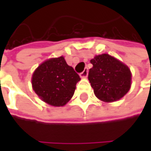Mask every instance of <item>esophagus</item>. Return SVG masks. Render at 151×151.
Instances as JSON below:
<instances>
[{
  "mask_svg": "<svg viewBox=\"0 0 151 151\" xmlns=\"http://www.w3.org/2000/svg\"><path fill=\"white\" fill-rule=\"evenodd\" d=\"M87 74H88V69H87V68H85V70H84L81 73H79V76H80V78H86L87 77Z\"/></svg>",
  "mask_w": 151,
  "mask_h": 151,
  "instance_id": "1",
  "label": "esophagus"
}]
</instances>
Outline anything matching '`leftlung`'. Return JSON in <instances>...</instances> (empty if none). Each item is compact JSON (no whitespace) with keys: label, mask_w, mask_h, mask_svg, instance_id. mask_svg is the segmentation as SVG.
Returning a JSON list of instances; mask_svg holds the SVG:
<instances>
[{"label":"left lung","mask_w":151,"mask_h":151,"mask_svg":"<svg viewBox=\"0 0 151 151\" xmlns=\"http://www.w3.org/2000/svg\"><path fill=\"white\" fill-rule=\"evenodd\" d=\"M90 62L93 67L89 70L88 79L98 99L115 101L129 92L131 73L127 65L108 54L96 56Z\"/></svg>","instance_id":"left-lung-1"}]
</instances>
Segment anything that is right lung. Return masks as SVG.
<instances>
[{
    "label": "right lung",
    "mask_w": 151,
    "mask_h": 151,
    "mask_svg": "<svg viewBox=\"0 0 151 151\" xmlns=\"http://www.w3.org/2000/svg\"><path fill=\"white\" fill-rule=\"evenodd\" d=\"M78 74L63 57L50 58L40 65L32 76L35 93L46 103L55 106L65 105L73 96Z\"/></svg>",
    "instance_id": "obj_1"
}]
</instances>
